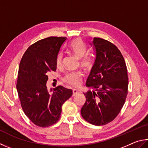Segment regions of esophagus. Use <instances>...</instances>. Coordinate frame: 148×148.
<instances>
[{
    "mask_svg": "<svg viewBox=\"0 0 148 148\" xmlns=\"http://www.w3.org/2000/svg\"><path fill=\"white\" fill-rule=\"evenodd\" d=\"M79 91L76 89H73V96H75V95H76L77 94H79Z\"/></svg>",
    "mask_w": 148,
    "mask_h": 148,
    "instance_id": "1",
    "label": "esophagus"
}]
</instances>
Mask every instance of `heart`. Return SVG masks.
Segmentation results:
<instances>
[{"instance_id":"obj_1","label":"heart","mask_w":148,"mask_h":148,"mask_svg":"<svg viewBox=\"0 0 148 148\" xmlns=\"http://www.w3.org/2000/svg\"><path fill=\"white\" fill-rule=\"evenodd\" d=\"M69 49L75 54L77 58L81 59V64L82 66L88 67L91 64V58L89 56H84L86 53V47L82 40L79 39L75 40L69 43ZM62 54L60 53L56 58V64L60 66L62 62ZM82 75L80 71H70L64 77V81L67 84L73 86H77L81 84Z\"/></svg>"}]
</instances>
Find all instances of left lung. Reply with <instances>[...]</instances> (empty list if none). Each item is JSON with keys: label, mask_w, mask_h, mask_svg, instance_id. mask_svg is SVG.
Instances as JSON below:
<instances>
[{"label": "left lung", "mask_w": 148, "mask_h": 148, "mask_svg": "<svg viewBox=\"0 0 148 148\" xmlns=\"http://www.w3.org/2000/svg\"><path fill=\"white\" fill-rule=\"evenodd\" d=\"M89 43L95 58L86 86L93 90L83 93L86 102L81 112L88 122L99 126L114 120L122 108L128 91L127 71L116 45L99 38Z\"/></svg>", "instance_id": "left-lung-1"}]
</instances>
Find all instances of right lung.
I'll list each match as a JSON object with an SVG mask.
<instances>
[{
	"mask_svg": "<svg viewBox=\"0 0 148 148\" xmlns=\"http://www.w3.org/2000/svg\"><path fill=\"white\" fill-rule=\"evenodd\" d=\"M66 38L49 37L27 49L21 60L17 90L25 115L35 125L46 127L60 118L62 106L73 92L62 86L48 91L47 73L56 69V58Z\"/></svg>",
	"mask_w": 148,
	"mask_h": 148,
	"instance_id": "add662e5",
	"label": "right lung"
}]
</instances>
